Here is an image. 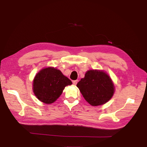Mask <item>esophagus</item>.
<instances>
[{"label":"esophagus","instance_id":"esophagus-1","mask_svg":"<svg viewBox=\"0 0 147 147\" xmlns=\"http://www.w3.org/2000/svg\"><path fill=\"white\" fill-rule=\"evenodd\" d=\"M78 80H74V81H73V84H74V85H76V84L78 83Z\"/></svg>","mask_w":147,"mask_h":147}]
</instances>
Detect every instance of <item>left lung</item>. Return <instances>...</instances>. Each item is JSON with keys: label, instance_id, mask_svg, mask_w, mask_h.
Returning a JSON list of instances; mask_svg holds the SVG:
<instances>
[{"label": "left lung", "instance_id": "8db88e82", "mask_svg": "<svg viewBox=\"0 0 147 147\" xmlns=\"http://www.w3.org/2000/svg\"><path fill=\"white\" fill-rule=\"evenodd\" d=\"M77 86L84 99L92 106L105 104L112 98L115 90L109 75L97 70H88Z\"/></svg>", "mask_w": 147, "mask_h": 147}]
</instances>
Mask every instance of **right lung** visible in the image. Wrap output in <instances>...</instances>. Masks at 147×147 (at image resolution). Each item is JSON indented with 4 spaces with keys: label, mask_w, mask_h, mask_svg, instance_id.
<instances>
[{
    "label": "right lung",
    "mask_w": 147,
    "mask_h": 147,
    "mask_svg": "<svg viewBox=\"0 0 147 147\" xmlns=\"http://www.w3.org/2000/svg\"><path fill=\"white\" fill-rule=\"evenodd\" d=\"M72 83L59 70L48 67L35 75L33 91L40 100L45 104H52L61 95L65 87Z\"/></svg>",
    "instance_id": "right-lung-1"
}]
</instances>
